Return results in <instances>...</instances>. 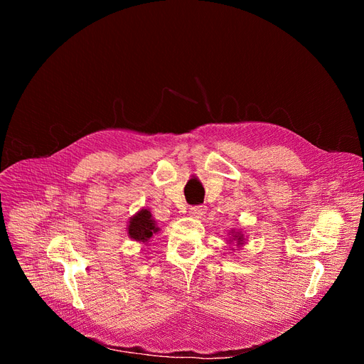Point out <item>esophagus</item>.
<instances>
[{"mask_svg": "<svg viewBox=\"0 0 364 364\" xmlns=\"http://www.w3.org/2000/svg\"><path fill=\"white\" fill-rule=\"evenodd\" d=\"M205 213H206V206H203V205H195L190 208V214L196 218H200Z\"/></svg>", "mask_w": 364, "mask_h": 364, "instance_id": "obj_1", "label": "esophagus"}]
</instances>
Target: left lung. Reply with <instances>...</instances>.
Listing matches in <instances>:
<instances>
[{"mask_svg": "<svg viewBox=\"0 0 364 364\" xmlns=\"http://www.w3.org/2000/svg\"><path fill=\"white\" fill-rule=\"evenodd\" d=\"M237 240H240V237H239V239H237Z\"/></svg>", "mask_w": 364, "mask_h": 364, "instance_id": "obj_1", "label": "left lung"}]
</instances>
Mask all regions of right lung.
<instances>
[{
  "label": "right lung",
  "instance_id": "obj_1",
  "mask_svg": "<svg viewBox=\"0 0 364 364\" xmlns=\"http://www.w3.org/2000/svg\"><path fill=\"white\" fill-rule=\"evenodd\" d=\"M155 232H158L156 224L151 220V215L147 209H141V211L136 217H132L129 221L128 235L134 240L146 242L147 239H150L153 236V233Z\"/></svg>",
  "mask_w": 364,
  "mask_h": 364
}]
</instances>
